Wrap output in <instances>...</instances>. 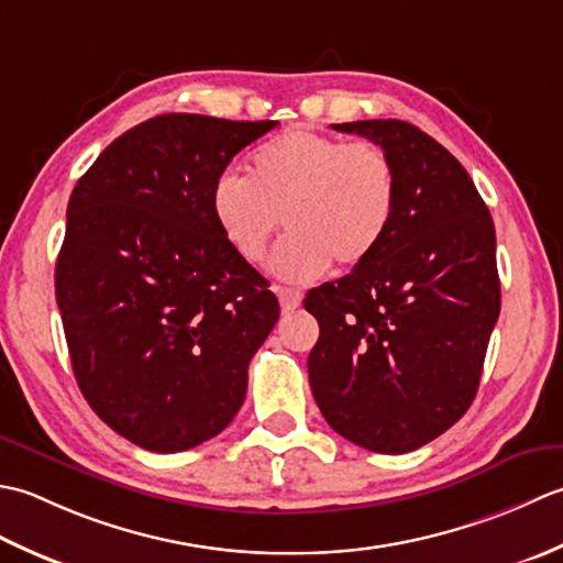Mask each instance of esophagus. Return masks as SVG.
I'll list each match as a JSON object with an SVG mask.
<instances>
[{"label": "esophagus", "mask_w": 563, "mask_h": 563, "mask_svg": "<svg viewBox=\"0 0 563 563\" xmlns=\"http://www.w3.org/2000/svg\"><path fill=\"white\" fill-rule=\"evenodd\" d=\"M277 296H279V303H282V311L289 313V311H296L298 306H301V291L298 289H291V286H277Z\"/></svg>", "instance_id": "34e87169"}]
</instances>
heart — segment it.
<instances>
[{"label":"heart","mask_w":563,"mask_h":563,"mask_svg":"<svg viewBox=\"0 0 563 563\" xmlns=\"http://www.w3.org/2000/svg\"><path fill=\"white\" fill-rule=\"evenodd\" d=\"M398 209V169L382 145L291 129L250 155L247 177L211 189L213 221L240 260L260 265L279 221L289 235L272 260L282 279L308 282L330 262L360 267L384 243Z\"/></svg>","instance_id":"b5f03b06"}]
</instances>
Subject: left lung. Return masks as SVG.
Instances as JSON below:
<instances>
[{"mask_svg": "<svg viewBox=\"0 0 563 563\" xmlns=\"http://www.w3.org/2000/svg\"><path fill=\"white\" fill-rule=\"evenodd\" d=\"M332 129L391 155L398 209L369 260L308 291L303 306L320 325L308 382L342 438L406 454L450 430L478 391L500 313L496 228L468 172L412 123Z\"/></svg>", "mask_w": 563, "mask_h": 563, "instance_id": "obj_1", "label": "left lung"}]
</instances>
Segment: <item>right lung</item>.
<instances>
[{
  "mask_svg": "<svg viewBox=\"0 0 563 563\" xmlns=\"http://www.w3.org/2000/svg\"><path fill=\"white\" fill-rule=\"evenodd\" d=\"M274 125L163 113L73 189L55 265L73 372L91 410L143 450L185 452L231 426L277 323V296L211 213L225 167Z\"/></svg>",
  "mask_w": 563,
  "mask_h": 563,
  "instance_id": "add662e5",
  "label": "right lung"
}]
</instances>
